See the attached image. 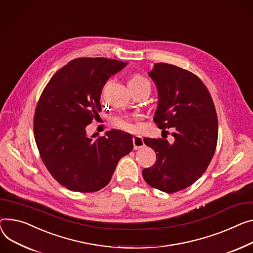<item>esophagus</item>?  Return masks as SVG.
I'll return each mask as SVG.
<instances>
[{
	"instance_id": "1",
	"label": "esophagus",
	"mask_w": 253,
	"mask_h": 253,
	"mask_svg": "<svg viewBox=\"0 0 253 253\" xmlns=\"http://www.w3.org/2000/svg\"><path fill=\"white\" fill-rule=\"evenodd\" d=\"M133 145H134V149H139L144 145L143 142V138L139 135H135L133 136Z\"/></svg>"
}]
</instances>
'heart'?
<instances>
[{
    "instance_id": "obj_1",
    "label": "heart",
    "mask_w": 253,
    "mask_h": 253,
    "mask_svg": "<svg viewBox=\"0 0 253 253\" xmlns=\"http://www.w3.org/2000/svg\"><path fill=\"white\" fill-rule=\"evenodd\" d=\"M128 87L129 88H139V87H148L150 88V84L146 78H144L141 75L135 74L133 75L129 81H128ZM113 123L115 126L122 128L124 130H132L133 126L130 123V121L127 119V118H122V117H116L113 119Z\"/></svg>"
}]
</instances>
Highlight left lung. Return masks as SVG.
Masks as SVG:
<instances>
[{
  "mask_svg": "<svg viewBox=\"0 0 253 253\" xmlns=\"http://www.w3.org/2000/svg\"><path fill=\"white\" fill-rule=\"evenodd\" d=\"M158 89L154 121L172 128L174 142L144 138L156 151V164L142 171L145 182L166 193L187 188L209 167L217 141L212 98L196 75L180 67L157 63L148 72Z\"/></svg>",
  "mask_w": 253,
  "mask_h": 253,
  "instance_id": "obj_1",
  "label": "left lung"
}]
</instances>
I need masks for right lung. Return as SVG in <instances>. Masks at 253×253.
I'll use <instances>...</instances> for the list:
<instances>
[{
	"label": "right lung",
	"mask_w": 253,
	"mask_h": 253,
	"mask_svg": "<svg viewBox=\"0 0 253 253\" xmlns=\"http://www.w3.org/2000/svg\"><path fill=\"white\" fill-rule=\"evenodd\" d=\"M127 62L79 58L61 68L43 89L35 115V137L46 169L67 189L94 192L109 184L133 148L130 133L113 129L89 137L86 126L102 111L100 93Z\"/></svg>",
	"instance_id": "add662e5"
}]
</instances>
